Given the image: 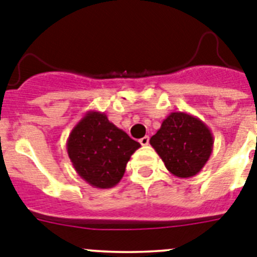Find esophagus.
<instances>
[{"label":"esophagus","instance_id":"esophagus-1","mask_svg":"<svg viewBox=\"0 0 257 257\" xmlns=\"http://www.w3.org/2000/svg\"><path fill=\"white\" fill-rule=\"evenodd\" d=\"M149 142H150V137H149V136H145V137L141 138V140H140V143L142 146H147V145H149Z\"/></svg>","mask_w":257,"mask_h":257}]
</instances>
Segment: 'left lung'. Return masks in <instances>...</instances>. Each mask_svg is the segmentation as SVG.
I'll return each mask as SVG.
<instances>
[{
	"label": "left lung",
	"instance_id": "8db88e82",
	"mask_svg": "<svg viewBox=\"0 0 257 257\" xmlns=\"http://www.w3.org/2000/svg\"><path fill=\"white\" fill-rule=\"evenodd\" d=\"M150 143L173 175L191 178L201 172L210 159L214 137L202 120L178 111L164 119Z\"/></svg>",
	"mask_w": 257,
	"mask_h": 257
}]
</instances>
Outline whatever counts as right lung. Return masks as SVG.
I'll use <instances>...</instances> for the list:
<instances>
[{
	"label": "right lung",
	"mask_w": 257,
	"mask_h": 257,
	"mask_svg": "<svg viewBox=\"0 0 257 257\" xmlns=\"http://www.w3.org/2000/svg\"><path fill=\"white\" fill-rule=\"evenodd\" d=\"M141 145L108 121L105 112H85L66 141L69 159L82 179L96 188H112Z\"/></svg>",
	"instance_id": "obj_1"
}]
</instances>
